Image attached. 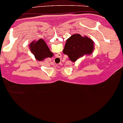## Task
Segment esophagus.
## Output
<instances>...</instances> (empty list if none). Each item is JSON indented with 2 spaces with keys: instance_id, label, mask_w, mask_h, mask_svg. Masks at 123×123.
I'll return each mask as SVG.
<instances>
[{
  "instance_id": "34e87169",
  "label": "esophagus",
  "mask_w": 123,
  "mask_h": 123,
  "mask_svg": "<svg viewBox=\"0 0 123 123\" xmlns=\"http://www.w3.org/2000/svg\"><path fill=\"white\" fill-rule=\"evenodd\" d=\"M61 56L62 55L60 54V53H58V54H57L56 55L55 59H56L57 61H60V59H61Z\"/></svg>"
}]
</instances>
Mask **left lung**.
<instances>
[{
    "mask_svg": "<svg viewBox=\"0 0 123 123\" xmlns=\"http://www.w3.org/2000/svg\"><path fill=\"white\" fill-rule=\"evenodd\" d=\"M93 44L91 39L87 37L74 34L67 40L63 53L68 56L71 61L75 62L85 55L91 54L94 50Z\"/></svg>",
    "mask_w": 123,
    "mask_h": 123,
    "instance_id": "obj_1",
    "label": "left lung"
}]
</instances>
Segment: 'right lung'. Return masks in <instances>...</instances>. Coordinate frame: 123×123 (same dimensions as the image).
Masks as SVG:
<instances>
[{
  "label": "right lung",
  "instance_id": "1",
  "mask_svg": "<svg viewBox=\"0 0 123 123\" xmlns=\"http://www.w3.org/2000/svg\"><path fill=\"white\" fill-rule=\"evenodd\" d=\"M30 49L38 61H42L44 58H51L53 55L43 40L33 41L30 44Z\"/></svg>",
  "mask_w": 123,
  "mask_h": 123
}]
</instances>
